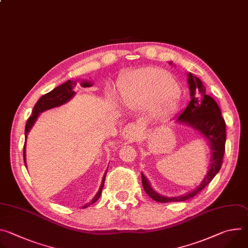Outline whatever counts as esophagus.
I'll return each mask as SVG.
<instances>
[{"instance_id": "1", "label": "esophagus", "mask_w": 248, "mask_h": 248, "mask_svg": "<svg viewBox=\"0 0 248 248\" xmlns=\"http://www.w3.org/2000/svg\"><path fill=\"white\" fill-rule=\"evenodd\" d=\"M140 134V127L135 124H128L124 127L123 135L126 140L133 141Z\"/></svg>"}]
</instances>
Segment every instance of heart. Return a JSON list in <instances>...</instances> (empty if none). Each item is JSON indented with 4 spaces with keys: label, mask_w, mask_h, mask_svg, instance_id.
I'll return each instance as SVG.
<instances>
[{
    "label": "heart",
    "mask_w": 248,
    "mask_h": 248,
    "mask_svg": "<svg viewBox=\"0 0 248 248\" xmlns=\"http://www.w3.org/2000/svg\"><path fill=\"white\" fill-rule=\"evenodd\" d=\"M120 101L130 109H149L160 119L170 117L179 107L181 90L166 70L147 66L124 75L118 83Z\"/></svg>",
    "instance_id": "b5f03b06"
}]
</instances>
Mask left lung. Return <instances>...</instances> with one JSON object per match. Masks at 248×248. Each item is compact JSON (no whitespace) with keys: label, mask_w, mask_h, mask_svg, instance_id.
Returning <instances> with one entry per match:
<instances>
[{"label":"left lung","mask_w":248,"mask_h":248,"mask_svg":"<svg viewBox=\"0 0 248 248\" xmlns=\"http://www.w3.org/2000/svg\"><path fill=\"white\" fill-rule=\"evenodd\" d=\"M170 63L171 64L170 62ZM187 82L190 90V101L186 108L174 121L192 127L208 141L211 149L209 170L198 186L188 193L176 197H169L157 193L146 176L141 172L145 192L153 200L161 203L186 201L193 197L214 179L223 164L226 144V123L222 117L221 110L216 101L206 94V88L198 78L189 73L187 74Z\"/></svg>","instance_id":"8db88e82"}]
</instances>
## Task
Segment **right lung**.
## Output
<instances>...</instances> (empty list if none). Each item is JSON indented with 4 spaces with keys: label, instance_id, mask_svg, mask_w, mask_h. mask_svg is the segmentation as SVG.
<instances>
[{
    "label": "right lung",
    "instance_id": "1",
    "mask_svg": "<svg viewBox=\"0 0 248 248\" xmlns=\"http://www.w3.org/2000/svg\"><path fill=\"white\" fill-rule=\"evenodd\" d=\"M77 85V81H73V80H67L66 82L61 84L60 86L54 88L52 91H50L49 93L43 95L38 101L37 103L35 104L33 111H32V115L29 117V119L27 120L26 125H25V141H24V146H23V160H24V164L26 167V139H27V134L30 131V129L32 128L33 124L36 122L37 118L39 117V114L43 113L44 111L53 109V108H57L60 107V106L67 103L70 99H72L75 95L76 92L74 91V88ZM80 85L82 87H90L92 86V82L88 81V80H82L80 82ZM107 170L105 171L104 175H103V180H102V184L100 186V188L97 192V194L92 198L91 202L85 204L84 206H82V208H87L88 206H90L91 204H93L94 202H96L99 197L101 196V192L104 186V183H105V178H106V174H107Z\"/></svg>",
    "mask_w": 248,
    "mask_h": 248
}]
</instances>
